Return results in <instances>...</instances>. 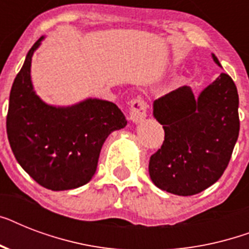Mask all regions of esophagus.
Wrapping results in <instances>:
<instances>
[{"label": "esophagus", "instance_id": "esophagus-1", "mask_svg": "<svg viewBox=\"0 0 249 249\" xmlns=\"http://www.w3.org/2000/svg\"><path fill=\"white\" fill-rule=\"evenodd\" d=\"M147 103L142 98H136L132 102V105H130V120L133 123H136V124L143 121L146 119V116H147Z\"/></svg>", "mask_w": 249, "mask_h": 249}]
</instances>
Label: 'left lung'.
Segmentation results:
<instances>
[{
	"mask_svg": "<svg viewBox=\"0 0 249 249\" xmlns=\"http://www.w3.org/2000/svg\"><path fill=\"white\" fill-rule=\"evenodd\" d=\"M217 66L221 63L212 54ZM239 95L226 73H221L199 95L187 85L152 105L163 125L161 148L150 158L154 185L166 193L190 196L208 189L226 169L239 136Z\"/></svg>",
	"mask_w": 249,
	"mask_h": 249,
	"instance_id": "obj_1",
	"label": "left lung"
}]
</instances>
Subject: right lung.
<instances>
[{"label": "right lung", "mask_w": 249, "mask_h": 249, "mask_svg": "<svg viewBox=\"0 0 249 249\" xmlns=\"http://www.w3.org/2000/svg\"><path fill=\"white\" fill-rule=\"evenodd\" d=\"M35 42L11 86L6 130L15 159L45 189H77L93 178L102 146L126 126L115 103L86 98L71 106L49 105L37 95L31 77Z\"/></svg>", "instance_id": "right-lung-1"}]
</instances>
